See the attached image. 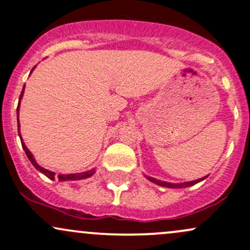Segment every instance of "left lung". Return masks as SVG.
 Returning <instances> with one entry per match:
<instances>
[{
	"instance_id": "obj_1",
	"label": "left lung",
	"mask_w": 250,
	"mask_h": 250,
	"mask_svg": "<svg viewBox=\"0 0 250 250\" xmlns=\"http://www.w3.org/2000/svg\"><path fill=\"white\" fill-rule=\"evenodd\" d=\"M149 181H152V183L159 185V186H164V187H171V188H183V187H189V186H193V185L198 184L199 181L204 180V179H206V177L205 178H201V179H198V180H194V181H190V183H184V184H169V183H166V181H161V180H157V179L154 178H151L148 177L147 178Z\"/></svg>"
}]
</instances>
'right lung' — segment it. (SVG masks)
<instances>
[{
	"mask_svg": "<svg viewBox=\"0 0 250 250\" xmlns=\"http://www.w3.org/2000/svg\"><path fill=\"white\" fill-rule=\"evenodd\" d=\"M23 92H24V87H23L22 92H21V96H20V102H21V98H22L23 96ZM20 102H19V106H17V127H19V136L21 138V134H20V122H19V108H20ZM21 143H22V147L24 149L26 157H28V159L31 161V164L34 165L35 168L37 169V171L42 172L44 175H46L49 179H51V180H54L56 178L55 177V173L51 172V171H48V169H44L43 167H41L35 161L34 157H32V154L30 153V151H29L28 148H26V146L24 145V143H23V140H21ZM95 173V169H91V171H87V172H83V173H78V174H58V180L60 181H66V180H81V179H86L91 177V175Z\"/></svg>",
	"mask_w": 250,
	"mask_h": 250,
	"instance_id": "obj_1",
	"label": "right lung"
}]
</instances>
